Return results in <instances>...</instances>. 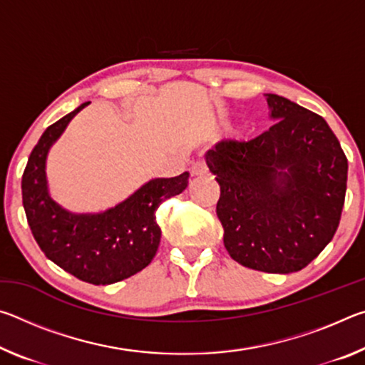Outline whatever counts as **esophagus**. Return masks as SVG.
I'll return each mask as SVG.
<instances>
[{"mask_svg": "<svg viewBox=\"0 0 365 365\" xmlns=\"http://www.w3.org/2000/svg\"><path fill=\"white\" fill-rule=\"evenodd\" d=\"M191 175H207L209 174V169L205 160H196V163H193V165H191Z\"/></svg>", "mask_w": 365, "mask_h": 365, "instance_id": "34e87169", "label": "esophagus"}]
</instances>
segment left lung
Wrapping results in <instances>:
<instances>
[{"mask_svg":"<svg viewBox=\"0 0 365 365\" xmlns=\"http://www.w3.org/2000/svg\"><path fill=\"white\" fill-rule=\"evenodd\" d=\"M265 100L275 120L267 132L222 140L205 158L220 185L215 211L228 255L245 267L289 274L331 242L348 159L324 117L279 95Z\"/></svg>","mask_w":365,"mask_h":365,"instance_id":"left-lung-1","label":"left lung"}]
</instances>
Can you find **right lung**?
<instances>
[{"label": "right lung", "mask_w": 365, "mask_h": 365, "mask_svg": "<svg viewBox=\"0 0 365 365\" xmlns=\"http://www.w3.org/2000/svg\"><path fill=\"white\" fill-rule=\"evenodd\" d=\"M86 104H80L41 135L22 175V202L34 238L49 261L78 280L110 285L135 275L153 261L160 242L158 207L187 188L190 174L153 178L103 212L67 211L49 195L46 158Z\"/></svg>", "instance_id": "right-lung-1"}]
</instances>
